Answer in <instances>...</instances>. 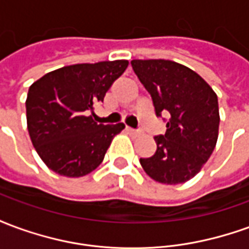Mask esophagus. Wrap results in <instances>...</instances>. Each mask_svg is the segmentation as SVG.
I'll list each match as a JSON object with an SVG mask.
<instances>
[{
  "instance_id": "obj_1",
  "label": "esophagus",
  "mask_w": 249,
  "mask_h": 249,
  "mask_svg": "<svg viewBox=\"0 0 249 249\" xmlns=\"http://www.w3.org/2000/svg\"><path fill=\"white\" fill-rule=\"evenodd\" d=\"M126 130L129 132L130 135H139V133H140L137 129H133V128H129V126H126Z\"/></svg>"
}]
</instances>
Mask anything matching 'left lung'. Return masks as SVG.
Wrapping results in <instances>:
<instances>
[{
    "label": "left lung",
    "instance_id": "left-lung-1",
    "mask_svg": "<svg viewBox=\"0 0 249 249\" xmlns=\"http://www.w3.org/2000/svg\"><path fill=\"white\" fill-rule=\"evenodd\" d=\"M136 76L151 94L157 117L167 114L165 135L155 137V155L140 159L146 175L162 184H181L207 162L219 136L213 89L187 66L169 60H133Z\"/></svg>",
    "mask_w": 249,
    "mask_h": 249
}]
</instances>
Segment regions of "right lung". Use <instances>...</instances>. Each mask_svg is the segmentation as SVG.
<instances>
[{"instance_id":"obj_1","label":"right lung","mask_w":249,"mask_h":249,"mask_svg":"<svg viewBox=\"0 0 249 249\" xmlns=\"http://www.w3.org/2000/svg\"><path fill=\"white\" fill-rule=\"evenodd\" d=\"M128 64L116 60L64 66L30 85L26 98L30 140L53 172L81 178L103 162L125 125L97 124L93 109Z\"/></svg>"}]
</instances>
